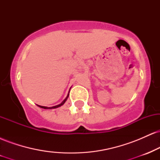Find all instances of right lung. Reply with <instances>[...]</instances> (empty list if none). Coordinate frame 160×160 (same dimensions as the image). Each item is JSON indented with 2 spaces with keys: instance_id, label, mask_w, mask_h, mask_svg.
<instances>
[{
  "instance_id": "1",
  "label": "right lung",
  "mask_w": 160,
  "mask_h": 160,
  "mask_svg": "<svg viewBox=\"0 0 160 160\" xmlns=\"http://www.w3.org/2000/svg\"><path fill=\"white\" fill-rule=\"evenodd\" d=\"M68 95H69V94L68 95V96L66 97L65 98V100L63 101V102H62L61 104H58V105H56V106H53V107H49V108H48V107H45V106H40V105H38L39 106L40 108H43V109H53V108H58V107H61L62 105H63L64 104H65V102H66V100H67L68 99Z\"/></svg>"
}]
</instances>
